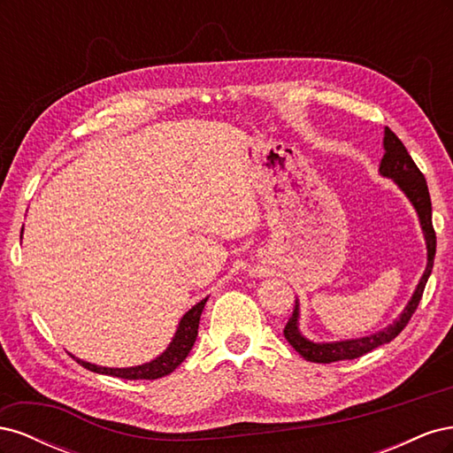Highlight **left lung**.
Returning <instances> with one entry per match:
<instances>
[{
    "instance_id": "left-lung-1",
    "label": "left lung",
    "mask_w": 453,
    "mask_h": 453,
    "mask_svg": "<svg viewBox=\"0 0 453 453\" xmlns=\"http://www.w3.org/2000/svg\"><path fill=\"white\" fill-rule=\"evenodd\" d=\"M383 149H386V155L381 158L380 173L383 177H389V180H393L396 185H399L403 193L416 208L423 236H425V243H427V266H425V272L416 287V291L412 298H410L406 308L403 310V313L399 315V319H395L393 325L370 336L342 340V342H328V344H315V342H310L298 331V303H296L293 315L283 328V334L287 342H289V344L303 355L306 361L334 363V361H344V359H357L361 355L376 349L378 346L388 344V342H391L393 338L401 334L403 328L408 325L410 318H412L414 311L418 310V304L423 296L425 283H427L431 276L434 253H436V234L433 228V211H431V196H429L427 181H425V177L416 166L412 157L408 155L403 142L396 138L388 127H386V134H383Z\"/></svg>"
}]
</instances>
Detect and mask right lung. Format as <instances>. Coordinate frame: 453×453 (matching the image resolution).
I'll return each mask as SVG.
<instances>
[{"label":"right lung","mask_w":453,"mask_h":453,"mask_svg":"<svg viewBox=\"0 0 453 453\" xmlns=\"http://www.w3.org/2000/svg\"><path fill=\"white\" fill-rule=\"evenodd\" d=\"M208 303V298L200 300L198 304L190 308L180 321V326H177V333L173 340L170 342V346L166 348L162 355H158L157 359L150 363L140 365V366H130V368H107V366H98V365H90L87 361L75 359L81 366H85L90 372H98V374H107V376H117L122 380H157L162 376H168L170 372L180 366L185 359L188 351L193 349L195 340L198 336V323H200V315L202 310Z\"/></svg>","instance_id":"right-lung-1"}]
</instances>
